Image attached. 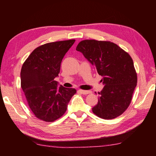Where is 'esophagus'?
<instances>
[{
  "mask_svg": "<svg viewBox=\"0 0 156 156\" xmlns=\"http://www.w3.org/2000/svg\"><path fill=\"white\" fill-rule=\"evenodd\" d=\"M79 92H80V93H81L82 94H84V95H86V94H90L91 93L90 91L83 90V89H80V90H79Z\"/></svg>",
  "mask_w": 156,
  "mask_h": 156,
  "instance_id": "esophagus-1",
  "label": "esophagus"
}]
</instances>
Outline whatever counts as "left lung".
I'll use <instances>...</instances> for the list:
<instances>
[{
	"mask_svg": "<svg viewBox=\"0 0 156 156\" xmlns=\"http://www.w3.org/2000/svg\"><path fill=\"white\" fill-rule=\"evenodd\" d=\"M76 50L83 53L102 76L105 87L98 93V102L92 112L105 120L122 115L131 103L138 81L130 55L116 44L104 41H82Z\"/></svg>",
	"mask_w": 156,
	"mask_h": 156,
	"instance_id": "left-lung-1",
	"label": "left lung"
}]
</instances>
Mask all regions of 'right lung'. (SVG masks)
Returning <instances> with one entry per match:
<instances>
[{
  "instance_id": "1",
  "label": "right lung",
  "mask_w": 156,
  "mask_h": 156,
  "mask_svg": "<svg viewBox=\"0 0 156 156\" xmlns=\"http://www.w3.org/2000/svg\"><path fill=\"white\" fill-rule=\"evenodd\" d=\"M75 40L53 42L37 47L23 63L20 84L31 112L44 122H54L67 111L76 93L73 88L57 87L60 64Z\"/></svg>"
}]
</instances>
